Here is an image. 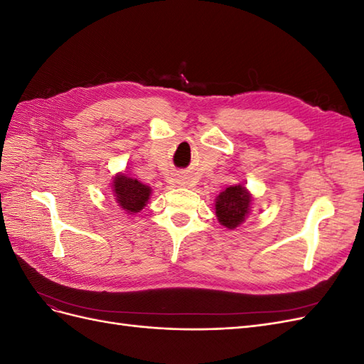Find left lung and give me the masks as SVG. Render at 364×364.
<instances>
[{"label":"left lung","mask_w":364,"mask_h":364,"mask_svg":"<svg viewBox=\"0 0 364 364\" xmlns=\"http://www.w3.org/2000/svg\"><path fill=\"white\" fill-rule=\"evenodd\" d=\"M250 206V194L243 185L229 186L220 193L215 202V214L223 226L234 229L245 222Z\"/></svg>","instance_id":"obj_1"}]
</instances>
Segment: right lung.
I'll return each mask as SVG.
<instances>
[{"label": "right lung", "mask_w": 364, "mask_h": 364, "mask_svg": "<svg viewBox=\"0 0 364 364\" xmlns=\"http://www.w3.org/2000/svg\"><path fill=\"white\" fill-rule=\"evenodd\" d=\"M114 193L119 206L124 211L135 214L146 206L151 191L147 185L136 179L127 178L126 174H118L114 179Z\"/></svg>", "instance_id": "1"}]
</instances>
